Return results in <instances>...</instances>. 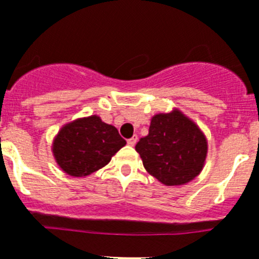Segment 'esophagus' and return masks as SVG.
<instances>
[{
	"mask_svg": "<svg viewBox=\"0 0 259 259\" xmlns=\"http://www.w3.org/2000/svg\"><path fill=\"white\" fill-rule=\"evenodd\" d=\"M137 140H138V137L133 136L132 138H129V140H127V145H129V146H134V145L137 143Z\"/></svg>",
	"mask_w": 259,
	"mask_h": 259,
	"instance_id": "34e87169",
	"label": "esophagus"
}]
</instances>
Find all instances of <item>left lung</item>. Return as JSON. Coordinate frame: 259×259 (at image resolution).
Segmentation results:
<instances>
[{
    "mask_svg": "<svg viewBox=\"0 0 259 259\" xmlns=\"http://www.w3.org/2000/svg\"><path fill=\"white\" fill-rule=\"evenodd\" d=\"M207 149L201 130L179 110L154 116L149 134L136 145L147 172L166 186L195 179L203 170Z\"/></svg>",
    "mask_w": 259,
    "mask_h": 259,
    "instance_id": "1",
    "label": "left lung"
}]
</instances>
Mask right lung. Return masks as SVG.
I'll return each instance as SVG.
<instances>
[{
	"instance_id": "add662e5",
	"label": "right lung",
	"mask_w": 259,
	"mask_h": 259,
	"mask_svg": "<svg viewBox=\"0 0 259 259\" xmlns=\"http://www.w3.org/2000/svg\"><path fill=\"white\" fill-rule=\"evenodd\" d=\"M126 141L118 130L97 116L63 126L52 146L56 162L71 177H87L110 162Z\"/></svg>"
}]
</instances>
